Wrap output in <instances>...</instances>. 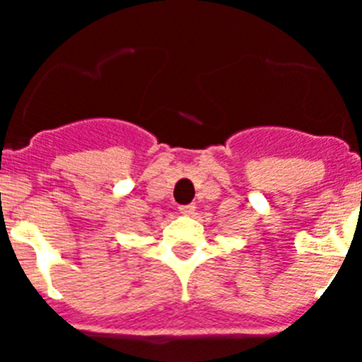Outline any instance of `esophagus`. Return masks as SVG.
<instances>
[{
    "instance_id": "esophagus-1",
    "label": "esophagus",
    "mask_w": 362,
    "mask_h": 362,
    "mask_svg": "<svg viewBox=\"0 0 362 362\" xmlns=\"http://www.w3.org/2000/svg\"><path fill=\"white\" fill-rule=\"evenodd\" d=\"M194 204H185V206H179V212L183 214V216H190V214H194Z\"/></svg>"
}]
</instances>
